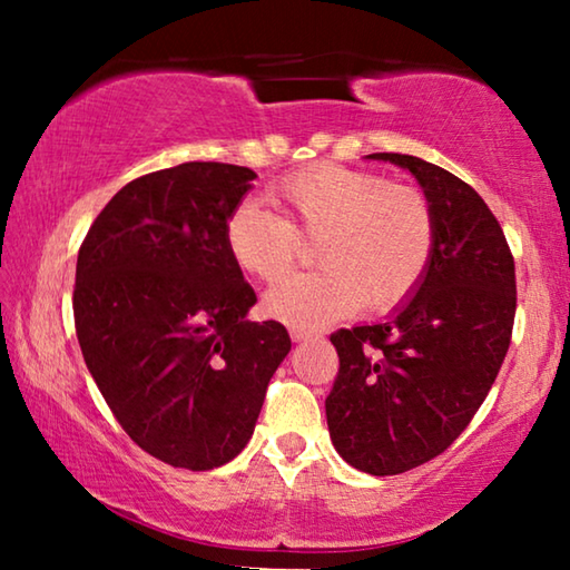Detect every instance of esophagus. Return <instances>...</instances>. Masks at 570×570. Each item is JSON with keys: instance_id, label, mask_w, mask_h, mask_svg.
<instances>
[{"instance_id": "esophagus-1", "label": "esophagus", "mask_w": 570, "mask_h": 570, "mask_svg": "<svg viewBox=\"0 0 570 570\" xmlns=\"http://www.w3.org/2000/svg\"><path fill=\"white\" fill-rule=\"evenodd\" d=\"M292 340L294 342H312V340H316V334L306 332V330H292Z\"/></svg>"}]
</instances>
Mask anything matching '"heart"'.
<instances>
[{
	"label": "heart",
	"instance_id": "heart-1",
	"mask_svg": "<svg viewBox=\"0 0 570 570\" xmlns=\"http://www.w3.org/2000/svg\"><path fill=\"white\" fill-rule=\"evenodd\" d=\"M278 216L256 200L238 204L226 220V250L240 272L274 282L296 254V236H316L320 268L286 276L264 308L292 330L354 314L362 304L384 312L420 284L435 248V214L407 183L336 163H316L286 176L268 193Z\"/></svg>",
	"mask_w": 570,
	"mask_h": 570
}]
</instances>
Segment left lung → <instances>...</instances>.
<instances>
[{
    "instance_id": "left-lung-1",
    "label": "left lung",
    "mask_w": 570,
    "mask_h": 570,
    "mask_svg": "<svg viewBox=\"0 0 570 570\" xmlns=\"http://www.w3.org/2000/svg\"><path fill=\"white\" fill-rule=\"evenodd\" d=\"M366 160L410 170L435 214V248L414 292L384 320L332 334L330 438L352 468L382 478L438 458L475 417L513 334L515 264L465 180L400 153Z\"/></svg>"
}]
</instances>
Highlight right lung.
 I'll list each match as a JSON object with an SVG mask.
<instances>
[{"label":"right lung","instance_id":"add662e5","mask_svg":"<svg viewBox=\"0 0 570 570\" xmlns=\"http://www.w3.org/2000/svg\"><path fill=\"white\" fill-rule=\"evenodd\" d=\"M256 173L180 163L130 180L77 254L75 330L85 364L135 445L173 468L214 470L254 435L278 364V322H248L256 294L224 228Z\"/></svg>","mask_w":570,"mask_h":570}]
</instances>
